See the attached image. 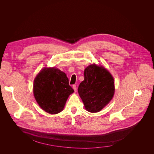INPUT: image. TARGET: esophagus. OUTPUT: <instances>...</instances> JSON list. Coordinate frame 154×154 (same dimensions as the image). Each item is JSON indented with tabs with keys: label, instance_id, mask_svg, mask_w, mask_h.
Instances as JSON below:
<instances>
[{
	"label": "esophagus",
	"instance_id": "1",
	"mask_svg": "<svg viewBox=\"0 0 154 154\" xmlns=\"http://www.w3.org/2000/svg\"><path fill=\"white\" fill-rule=\"evenodd\" d=\"M73 89H74L75 92H76V90H77V88H76V86L75 85H73Z\"/></svg>",
	"mask_w": 154,
	"mask_h": 154
}]
</instances>
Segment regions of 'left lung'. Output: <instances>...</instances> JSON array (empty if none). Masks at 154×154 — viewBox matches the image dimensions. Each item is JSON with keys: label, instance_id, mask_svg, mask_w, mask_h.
<instances>
[{"label": "left lung", "instance_id": "left-lung-1", "mask_svg": "<svg viewBox=\"0 0 154 154\" xmlns=\"http://www.w3.org/2000/svg\"><path fill=\"white\" fill-rule=\"evenodd\" d=\"M84 80L79 84L78 93L85 108L97 112L107 105L114 94V81L109 71L92 64L84 70Z\"/></svg>", "mask_w": 154, "mask_h": 154}]
</instances>
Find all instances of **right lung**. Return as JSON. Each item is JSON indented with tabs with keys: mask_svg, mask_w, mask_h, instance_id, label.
Instances as JSON below:
<instances>
[{
	"mask_svg": "<svg viewBox=\"0 0 154 154\" xmlns=\"http://www.w3.org/2000/svg\"><path fill=\"white\" fill-rule=\"evenodd\" d=\"M73 92L66 74L55 67L43 69L34 81L35 99L39 106L49 114L61 112Z\"/></svg>",
	"mask_w": 154,
	"mask_h": 154,
	"instance_id": "1",
	"label": "right lung"
}]
</instances>
